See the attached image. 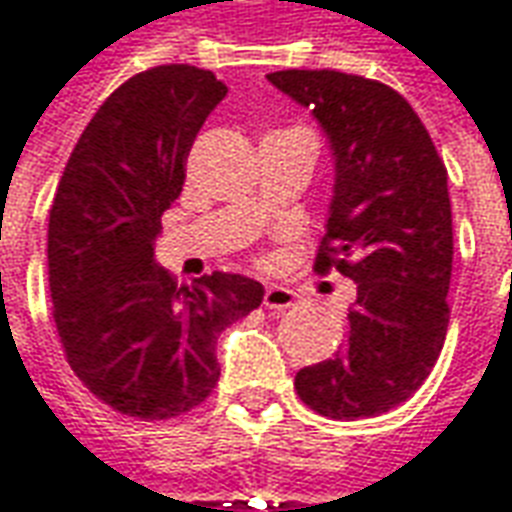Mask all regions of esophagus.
<instances>
[{
	"label": "esophagus",
	"mask_w": 512,
	"mask_h": 512,
	"mask_svg": "<svg viewBox=\"0 0 512 512\" xmlns=\"http://www.w3.org/2000/svg\"><path fill=\"white\" fill-rule=\"evenodd\" d=\"M264 306L276 309V312L292 309V306H298V292L290 290V287H281V284H270L264 290Z\"/></svg>",
	"instance_id": "34e87169"
}]
</instances>
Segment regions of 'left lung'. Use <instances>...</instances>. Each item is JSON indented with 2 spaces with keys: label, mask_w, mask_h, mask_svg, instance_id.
<instances>
[{
  "label": "left lung",
  "mask_w": 512,
  "mask_h": 512,
  "mask_svg": "<svg viewBox=\"0 0 512 512\" xmlns=\"http://www.w3.org/2000/svg\"><path fill=\"white\" fill-rule=\"evenodd\" d=\"M329 139L334 186L315 270L357 284L345 343L298 370L295 390L326 418L393 410L424 384L449 329L451 203L446 167L398 91L329 69L270 72Z\"/></svg>",
  "instance_id": "obj_1"
}]
</instances>
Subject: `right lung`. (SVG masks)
I'll use <instances>...</instances> for the list:
<instances>
[{
  "mask_svg": "<svg viewBox=\"0 0 512 512\" xmlns=\"http://www.w3.org/2000/svg\"><path fill=\"white\" fill-rule=\"evenodd\" d=\"M228 88L186 63L133 74L91 116L49 211V292L66 362L102 404L164 421L220 379L217 337L259 309L239 273L178 287L155 264L161 214L178 200L186 155Z\"/></svg>",
  "mask_w": 512,
  "mask_h": 512,
  "instance_id": "obj_1",
  "label": "right lung"
}]
</instances>
